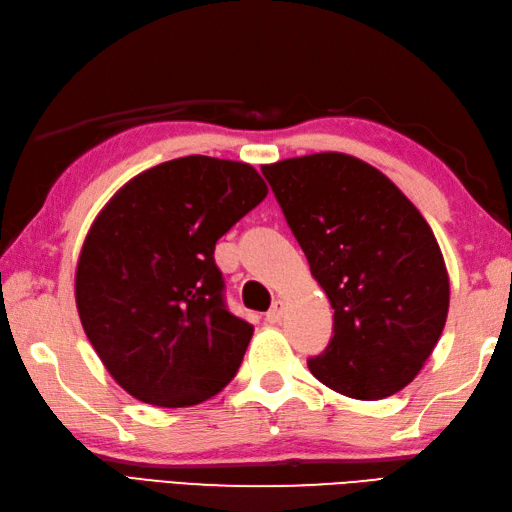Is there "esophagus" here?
Masks as SVG:
<instances>
[{
	"label": "esophagus",
	"mask_w": 512,
	"mask_h": 512,
	"mask_svg": "<svg viewBox=\"0 0 512 512\" xmlns=\"http://www.w3.org/2000/svg\"><path fill=\"white\" fill-rule=\"evenodd\" d=\"M265 320L269 322V325H278V322L283 320V300H276L274 305H271V309L267 311Z\"/></svg>",
	"instance_id": "obj_1"
}]
</instances>
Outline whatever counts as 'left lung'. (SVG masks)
<instances>
[{"instance_id":"left-lung-1","label":"left lung","mask_w":512,"mask_h":512,"mask_svg":"<svg viewBox=\"0 0 512 512\" xmlns=\"http://www.w3.org/2000/svg\"><path fill=\"white\" fill-rule=\"evenodd\" d=\"M260 170L333 307V338L309 371L356 400L398 393L429 360L448 314L433 229L356 156L320 152Z\"/></svg>"}]
</instances>
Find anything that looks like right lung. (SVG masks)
I'll return each mask as SVG.
<instances>
[{"instance_id": "right-lung-1", "label": "right lung", "mask_w": 512, "mask_h": 512, "mask_svg": "<svg viewBox=\"0 0 512 512\" xmlns=\"http://www.w3.org/2000/svg\"><path fill=\"white\" fill-rule=\"evenodd\" d=\"M265 196L249 163L192 154L134 176L95 218L77 263V309L132 398L181 409L236 375L254 327L225 307L214 245Z\"/></svg>"}]
</instances>
